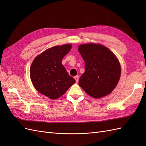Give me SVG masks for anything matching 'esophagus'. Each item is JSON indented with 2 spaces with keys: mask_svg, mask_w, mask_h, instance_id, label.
<instances>
[{
  "mask_svg": "<svg viewBox=\"0 0 146 146\" xmlns=\"http://www.w3.org/2000/svg\"><path fill=\"white\" fill-rule=\"evenodd\" d=\"M74 78H75V80H76V82L77 83V82H78V80H79V77H78V76H75V77H74Z\"/></svg>",
  "mask_w": 146,
  "mask_h": 146,
  "instance_id": "obj_1",
  "label": "esophagus"
}]
</instances>
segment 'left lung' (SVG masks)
Returning a JSON list of instances; mask_svg holds the SVG:
<instances>
[{"label":"left lung","instance_id":"1","mask_svg":"<svg viewBox=\"0 0 146 146\" xmlns=\"http://www.w3.org/2000/svg\"><path fill=\"white\" fill-rule=\"evenodd\" d=\"M78 50L85 61V72L78 82L80 87L94 98L108 95L116 87L121 74L115 55L97 44L80 45Z\"/></svg>","mask_w":146,"mask_h":146}]
</instances>
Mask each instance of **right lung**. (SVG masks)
<instances>
[{
    "instance_id": "right-lung-1",
    "label": "right lung",
    "mask_w": 146,
    "mask_h": 146,
    "mask_svg": "<svg viewBox=\"0 0 146 146\" xmlns=\"http://www.w3.org/2000/svg\"><path fill=\"white\" fill-rule=\"evenodd\" d=\"M71 48V44L53 46L38 55L31 66L30 77L35 88L52 100L61 97L76 82L61 63Z\"/></svg>"
}]
</instances>
